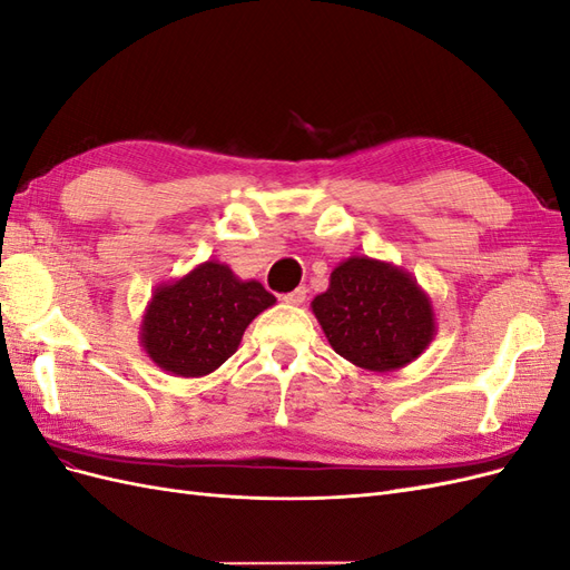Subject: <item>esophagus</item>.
Listing matches in <instances>:
<instances>
[{
	"label": "esophagus",
	"instance_id": "obj_1",
	"mask_svg": "<svg viewBox=\"0 0 570 570\" xmlns=\"http://www.w3.org/2000/svg\"><path fill=\"white\" fill-rule=\"evenodd\" d=\"M283 302L292 304V306L304 304L306 302V287H297L295 292H289V295H283Z\"/></svg>",
	"mask_w": 570,
	"mask_h": 570
}]
</instances>
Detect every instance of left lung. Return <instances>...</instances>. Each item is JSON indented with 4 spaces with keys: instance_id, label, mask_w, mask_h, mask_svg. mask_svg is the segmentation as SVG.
Returning a JSON list of instances; mask_svg holds the SVG:
<instances>
[{
    "instance_id": "left-lung-1",
    "label": "left lung",
    "mask_w": 570,
    "mask_h": 570,
    "mask_svg": "<svg viewBox=\"0 0 570 570\" xmlns=\"http://www.w3.org/2000/svg\"><path fill=\"white\" fill-rule=\"evenodd\" d=\"M331 347L350 364L390 373L416 361L438 335L433 299L402 266L366 254L344 258L314 297Z\"/></svg>"
}]
</instances>
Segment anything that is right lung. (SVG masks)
<instances>
[{"instance_id": "right-lung-1", "label": "right lung", "mask_w": 570, "mask_h": 570, "mask_svg": "<svg viewBox=\"0 0 570 570\" xmlns=\"http://www.w3.org/2000/svg\"><path fill=\"white\" fill-rule=\"evenodd\" d=\"M273 304L262 283L237 278L230 266L209 258L151 292L140 344L161 371L204 377L226 364L247 325Z\"/></svg>"}]
</instances>
